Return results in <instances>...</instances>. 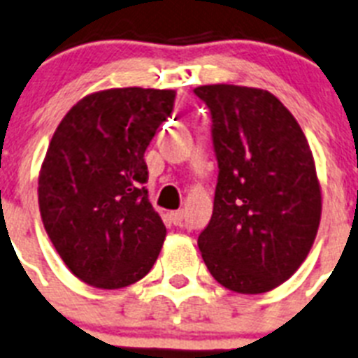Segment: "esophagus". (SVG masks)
<instances>
[{"mask_svg": "<svg viewBox=\"0 0 358 358\" xmlns=\"http://www.w3.org/2000/svg\"><path fill=\"white\" fill-rule=\"evenodd\" d=\"M184 211H173V213H169V218L171 220H173V224L174 225H180L182 224V222H184Z\"/></svg>", "mask_w": 358, "mask_h": 358, "instance_id": "34e87169", "label": "esophagus"}]
</instances>
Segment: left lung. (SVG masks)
Wrapping results in <instances>:
<instances>
[{
	"label": "left lung",
	"instance_id": "8db88e82",
	"mask_svg": "<svg viewBox=\"0 0 358 358\" xmlns=\"http://www.w3.org/2000/svg\"><path fill=\"white\" fill-rule=\"evenodd\" d=\"M218 162L213 216L198 248L216 282L258 295L286 282L317 236L322 196L293 114L262 89L202 85Z\"/></svg>",
	"mask_w": 358,
	"mask_h": 358
}]
</instances>
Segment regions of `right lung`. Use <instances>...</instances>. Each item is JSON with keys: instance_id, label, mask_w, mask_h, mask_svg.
I'll return each mask as SVG.
<instances>
[{"instance_id": "1", "label": "right lung", "mask_w": 358, "mask_h": 358, "mask_svg": "<svg viewBox=\"0 0 358 358\" xmlns=\"http://www.w3.org/2000/svg\"><path fill=\"white\" fill-rule=\"evenodd\" d=\"M174 91L109 89L78 101L62 120L40 173L45 231L65 266L101 289L151 271L165 225L147 194L145 155L169 118Z\"/></svg>"}]
</instances>
